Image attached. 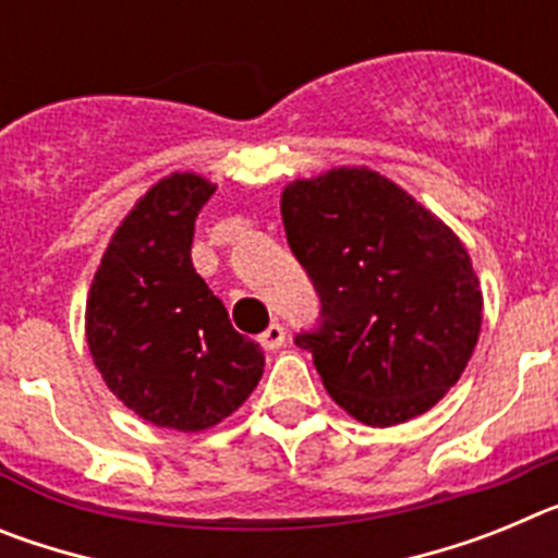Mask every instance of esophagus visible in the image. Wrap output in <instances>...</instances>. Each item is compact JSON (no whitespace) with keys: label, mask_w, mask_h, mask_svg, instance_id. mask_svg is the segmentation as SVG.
Listing matches in <instances>:
<instances>
[{"label":"esophagus","mask_w":558,"mask_h":558,"mask_svg":"<svg viewBox=\"0 0 558 558\" xmlns=\"http://www.w3.org/2000/svg\"><path fill=\"white\" fill-rule=\"evenodd\" d=\"M259 343H263L265 349H270V352L282 347V343H284V327H282V324H270V327L265 329L263 335H259Z\"/></svg>","instance_id":"obj_1"}]
</instances>
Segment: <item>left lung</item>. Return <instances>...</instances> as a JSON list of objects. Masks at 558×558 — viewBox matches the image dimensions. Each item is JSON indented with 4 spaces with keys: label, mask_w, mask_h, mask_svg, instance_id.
<instances>
[{
    "label": "left lung",
    "mask_w": 558,
    "mask_h": 558,
    "mask_svg": "<svg viewBox=\"0 0 558 558\" xmlns=\"http://www.w3.org/2000/svg\"><path fill=\"white\" fill-rule=\"evenodd\" d=\"M282 220L322 299L318 327L293 340L335 402L372 427L430 411L481 332L483 295L461 240L366 167L290 184Z\"/></svg>",
    "instance_id": "left-lung-1"
}]
</instances>
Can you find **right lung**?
<instances>
[{"label":"right lung","mask_w":558,"mask_h":558,"mask_svg":"<svg viewBox=\"0 0 558 558\" xmlns=\"http://www.w3.org/2000/svg\"><path fill=\"white\" fill-rule=\"evenodd\" d=\"M209 181L175 172L111 236L86 302V338L106 386L142 418L198 433L243 405L265 368L192 268Z\"/></svg>","instance_id":"1"}]
</instances>
